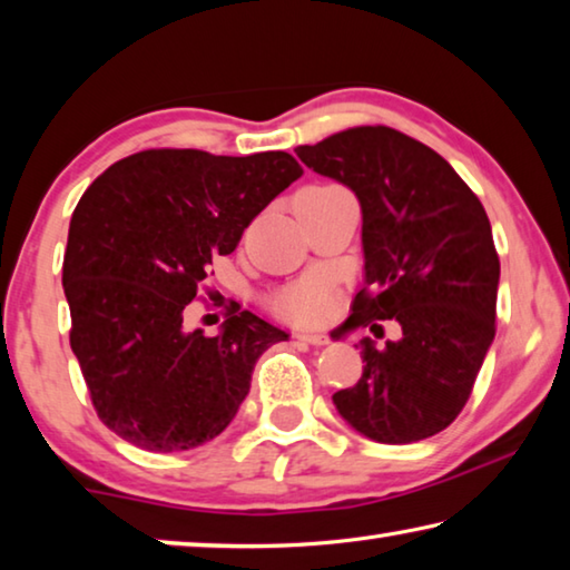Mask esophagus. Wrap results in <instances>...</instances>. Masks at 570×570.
<instances>
[{
  "mask_svg": "<svg viewBox=\"0 0 570 570\" xmlns=\"http://www.w3.org/2000/svg\"><path fill=\"white\" fill-rule=\"evenodd\" d=\"M298 342H306V344H314V346H324L330 344V336L326 334H314V332H296L294 334Z\"/></svg>",
  "mask_w": 570,
  "mask_h": 570,
  "instance_id": "obj_1",
  "label": "esophagus"
}]
</instances>
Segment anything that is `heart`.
Here are the masks:
<instances>
[{"label": "heart", "mask_w": 570, "mask_h": 570, "mask_svg": "<svg viewBox=\"0 0 570 570\" xmlns=\"http://www.w3.org/2000/svg\"><path fill=\"white\" fill-rule=\"evenodd\" d=\"M274 314L282 320L314 326L332 314V282L324 274H306L272 296Z\"/></svg>", "instance_id": "obj_1"}]
</instances>
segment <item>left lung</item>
Returning <instances> with one entry per match:
<instances>
[{
	"instance_id": "obj_1",
	"label": "left lung",
	"mask_w": 570,
	"mask_h": 570,
	"mask_svg": "<svg viewBox=\"0 0 570 570\" xmlns=\"http://www.w3.org/2000/svg\"><path fill=\"white\" fill-rule=\"evenodd\" d=\"M306 168L362 206L364 288L350 326L394 320L402 340H362V377L334 392L364 438L407 445L438 435L470 400L495 336L500 258L480 198L450 163L387 125H360L298 146Z\"/></svg>"
}]
</instances>
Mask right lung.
Returning a JSON list of instances; mask_svg holds the SVG:
<instances>
[{
  "mask_svg": "<svg viewBox=\"0 0 570 570\" xmlns=\"http://www.w3.org/2000/svg\"><path fill=\"white\" fill-rule=\"evenodd\" d=\"M302 173L284 150L234 158L153 148L112 163L82 193L62 262L70 346L115 435L178 452L236 417L256 360L288 334L236 308L206 336L183 330V312L214 258Z\"/></svg>",
  "mask_w": 570,
  "mask_h": 570,
  "instance_id": "obj_1",
  "label": "right lung"
}]
</instances>
